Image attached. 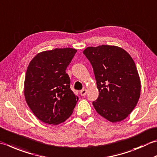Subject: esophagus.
I'll use <instances>...</instances> for the list:
<instances>
[{
	"instance_id": "1",
	"label": "esophagus",
	"mask_w": 157,
	"mask_h": 157,
	"mask_svg": "<svg viewBox=\"0 0 157 157\" xmlns=\"http://www.w3.org/2000/svg\"><path fill=\"white\" fill-rule=\"evenodd\" d=\"M79 93H80L82 96H85V95L86 94V93H87V90L86 88L82 89V90L79 91Z\"/></svg>"
}]
</instances>
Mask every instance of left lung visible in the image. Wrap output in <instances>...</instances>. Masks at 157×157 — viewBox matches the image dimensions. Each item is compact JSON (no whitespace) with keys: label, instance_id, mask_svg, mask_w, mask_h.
<instances>
[{"label":"left lung","instance_id":"1","mask_svg":"<svg viewBox=\"0 0 157 157\" xmlns=\"http://www.w3.org/2000/svg\"><path fill=\"white\" fill-rule=\"evenodd\" d=\"M84 54L93 66L99 92L93 102L94 109L110 122L123 121L140 97V78L133 58L115 45L88 47Z\"/></svg>","mask_w":157,"mask_h":157}]
</instances>
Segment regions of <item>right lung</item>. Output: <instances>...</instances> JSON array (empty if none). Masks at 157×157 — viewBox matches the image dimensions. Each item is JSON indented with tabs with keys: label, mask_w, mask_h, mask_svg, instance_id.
Masks as SVG:
<instances>
[{
	"label": "right lung",
	"mask_w": 157,
	"mask_h": 157,
	"mask_svg": "<svg viewBox=\"0 0 157 157\" xmlns=\"http://www.w3.org/2000/svg\"><path fill=\"white\" fill-rule=\"evenodd\" d=\"M76 52L70 48L41 52L28 66L24 97L33 113L45 123H62L75 108L78 97L71 90L65 71Z\"/></svg>",
	"instance_id": "add662e5"
}]
</instances>
